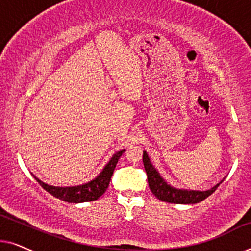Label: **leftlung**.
Listing matches in <instances>:
<instances>
[{
    "label": "left lung",
    "instance_id": "left-lung-1",
    "mask_svg": "<svg viewBox=\"0 0 251 251\" xmlns=\"http://www.w3.org/2000/svg\"><path fill=\"white\" fill-rule=\"evenodd\" d=\"M143 162L144 168H145L147 179H149V186L152 191V193L161 201L169 202V203L176 204H194L199 202L203 201L207 199L209 195H211L214 192L217 190V187L222 184L218 183L214 187L208 191H191V190H179V188H175L170 186L163 178L160 176L157 170L151 163L150 157L147 153L144 151L143 154Z\"/></svg>",
    "mask_w": 251,
    "mask_h": 251
}]
</instances>
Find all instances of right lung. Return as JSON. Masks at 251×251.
Wrapping results in <instances>:
<instances>
[{"label":"right lung","mask_w":251,"mask_h":251,"mask_svg":"<svg viewBox=\"0 0 251 251\" xmlns=\"http://www.w3.org/2000/svg\"><path fill=\"white\" fill-rule=\"evenodd\" d=\"M126 150L119 151L114 155L111 157L108 163L104 167V169L100 174L98 175L95 179H92L88 183L77 185V186H68V187H59V186H52V185H48L40 180L33 175L37 183L42 186L47 192H49L51 195L54 198L63 200L68 203H81V202H90L97 200L100 198L105 191L107 190L109 181H111L113 171H114L116 163Z\"/></svg>","instance_id":"1"}]
</instances>
